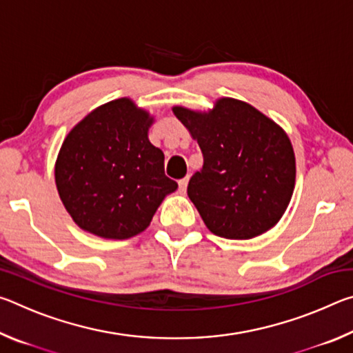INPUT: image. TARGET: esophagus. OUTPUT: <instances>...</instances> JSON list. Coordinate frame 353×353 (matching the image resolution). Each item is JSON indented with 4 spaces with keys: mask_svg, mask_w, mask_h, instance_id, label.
I'll use <instances>...</instances> for the list:
<instances>
[{
    "mask_svg": "<svg viewBox=\"0 0 353 353\" xmlns=\"http://www.w3.org/2000/svg\"><path fill=\"white\" fill-rule=\"evenodd\" d=\"M187 185H188V177H183L179 181V191L183 194L185 191H187Z\"/></svg>",
    "mask_w": 353,
    "mask_h": 353,
    "instance_id": "obj_1",
    "label": "esophagus"
}]
</instances>
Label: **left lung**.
Instances as JSON below:
<instances>
[{"label": "left lung", "instance_id": "1", "mask_svg": "<svg viewBox=\"0 0 353 353\" xmlns=\"http://www.w3.org/2000/svg\"><path fill=\"white\" fill-rule=\"evenodd\" d=\"M172 112L204 155L188 198L212 234L250 240L276 225L296 183V157L285 130L244 101L219 98L204 112Z\"/></svg>", "mask_w": 353, "mask_h": 353}]
</instances>
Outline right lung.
<instances>
[{
    "label": "right lung",
    "mask_w": 353,
    "mask_h": 353,
    "mask_svg": "<svg viewBox=\"0 0 353 353\" xmlns=\"http://www.w3.org/2000/svg\"><path fill=\"white\" fill-rule=\"evenodd\" d=\"M154 117L130 98L113 99L83 117L59 151L54 177L63 207L82 230L128 240L151 224L177 183L165 176V155L148 139Z\"/></svg>",
    "instance_id": "add662e5"
}]
</instances>
